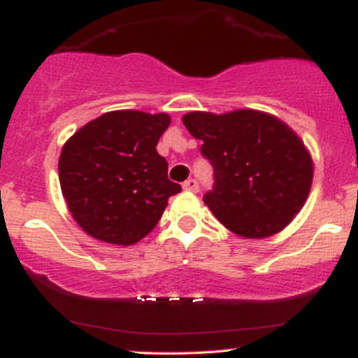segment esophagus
<instances>
[{
  "instance_id": "esophagus-1",
  "label": "esophagus",
  "mask_w": 358,
  "mask_h": 358,
  "mask_svg": "<svg viewBox=\"0 0 358 358\" xmlns=\"http://www.w3.org/2000/svg\"><path fill=\"white\" fill-rule=\"evenodd\" d=\"M182 189H184V191H189V192H197V191H199V184H197V180L187 179L186 182L182 184Z\"/></svg>"
}]
</instances>
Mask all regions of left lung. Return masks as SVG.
Returning a JSON list of instances; mask_svg holds the SVG:
<instances>
[{
	"label": "left lung",
	"instance_id": "1",
	"mask_svg": "<svg viewBox=\"0 0 358 358\" xmlns=\"http://www.w3.org/2000/svg\"><path fill=\"white\" fill-rule=\"evenodd\" d=\"M184 126L201 139V152L214 167L215 187L206 194L210 213L245 239L284 231L306 204L314 161L297 132L273 114L236 109L192 111Z\"/></svg>",
	"mask_w": 358,
	"mask_h": 358
}]
</instances>
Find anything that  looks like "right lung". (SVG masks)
Here are the masks:
<instances>
[{
    "mask_svg": "<svg viewBox=\"0 0 358 358\" xmlns=\"http://www.w3.org/2000/svg\"><path fill=\"white\" fill-rule=\"evenodd\" d=\"M171 124L166 113H104L61 149L57 172L69 213L87 236L132 245L156 227L180 186L167 179L156 145Z\"/></svg>",
    "mask_w": 358,
    "mask_h": 358,
    "instance_id": "1",
    "label": "right lung"
}]
</instances>
